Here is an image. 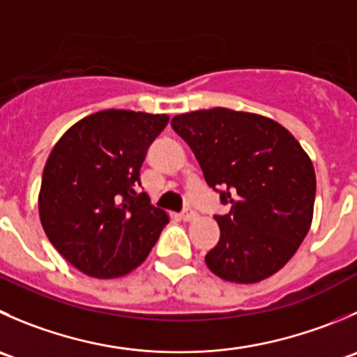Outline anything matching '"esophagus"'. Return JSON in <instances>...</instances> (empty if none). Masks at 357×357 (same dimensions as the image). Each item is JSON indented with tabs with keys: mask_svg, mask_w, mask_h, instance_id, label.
I'll return each mask as SVG.
<instances>
[{
	"mask_svg": "<svg viewBox=\"0 0 357 357\" xmlns=\"http://www.w3.org/2000/svg\"><path fill=\"white\" fill-rule=\"evenodd\" d=\"M197 218V213L193 209H185L181 213V220L183 221H193Z\"/></svg>",
	"mask_w": 357,
	"mask_h": 357,
	"instance_id": "34e87169",
	"label": "esophagus"
}]
</instances>
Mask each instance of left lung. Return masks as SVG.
<instances>
[{"instance_id": "left-lung-1", "label": "left lung", "mask_w": 357, "mask_h": 357, "mask_svg": "<svg viewBox=\"0 0 357 357\" xmlns=\"http://www.w3.org/2000/svg\"><path fill=\"white\" fill-rule=\"evenodd\" d=\"M207 185L231 204L220 241L206 255L225 281L255 284L279 272L305 238L314 216L312 160L275 120L228 108L199 109L172 119Z\"/></svg>"}]
</instances>
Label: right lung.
Here are the masks:
<instances>
[{
	"label": "right lung",
	"instance_id": "1",
	"mask_svg": "<svg viewBox=\"0 0 357 357\" xmlns=\"http://www.w3.org/2000/svg\"><path fill=\"white\" fill-rule=\"evenodd\" d=\"M167 115L105 109L69 127L52 148L38 211L55 249L83 274L127 275L141 265L169 221L151 206L139 169Z\"/></svg>",
	"mask_w": 357,
	"mask_h": 357
}]
</instances>
